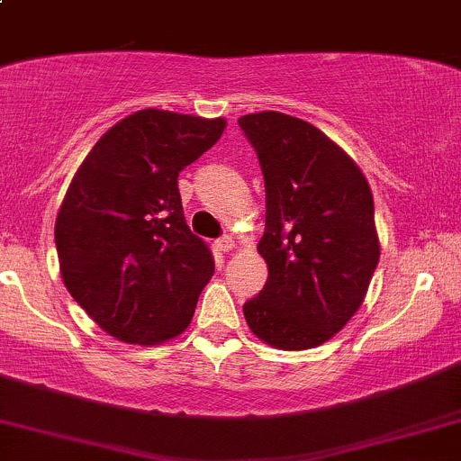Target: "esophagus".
<instances>
[{"instance_id":"1","label":"esophagus","mask_w":461,"mask_h":461,"mask_svg":"<svg viewBox=\"0 0 461 461\" xmlns=\"http://www.w3.org/2000/svg\"><path fill=\"white\" fill-rule=\"evenodd\" d=\"M216 247H219V251L230 253V251H234V249H236V242L231 240L230 236H225V238H219V240H216Z\"/></svg>"}]
</instances>
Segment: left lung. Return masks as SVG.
<instances>
[{
    "mask_svg": "<svg viewBox=\"0 0 461 461\" xmlns=\"http://www.w3.org/2000/svg\"><path fill=\"white\" fill-rule=\"evenodd\" d=\"M267 188L258 253L260 294L242 305L249 330L282 351L331 340L362 305L379 262L373 193L348 153L308 121L284 113L238 119Z\"/></svg>",
    "mask_w": 461,
    "mask_h": 461,
    "instance_id": "1",
    "label": "left lung"
}]
</instances>
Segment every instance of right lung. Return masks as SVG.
<instances>
[{"label": "right lung", "mask_w": 461, "mask_h": 461, "mask_svg": "<svg viewBox=\"0 0 461 461\" xmlns=\"http://www.w3.org/2000/svg\"><path fill=\"white\" fill-rule=\"evenodd\" d=\"M225 125L139 110L95 142L68 184L54 231L62 282L116 340L162 345L193 321L214 260L188 230L177 176Z\"/></svg>", "instance_id": "add662e5"}]
</instances>
